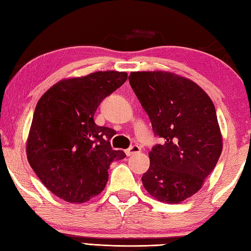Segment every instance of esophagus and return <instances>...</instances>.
<instances>
[{
  "label": "esophagus",
  "instance_id": "34e87169",
  "mask_svg": "<svg viewBox=\"0 0 251 251\" xmlns=\"http://www.w3.org/2000/svg\"><path fill=\"white\" fill-rule=\"evenodd\" d=\"M140 151H141V148L138 145H134L127 149V150H125V153L127 156H130V155H134V154H136V153H139Z\"/></svg>",
  "mask_w": 251,
  "mask_h": 251
}]
</instances>
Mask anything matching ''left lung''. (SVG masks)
<instances>
[{
  "label": "left lung",
  "mask_w": 251,
  "mask_h": 251,
  "mask_svg": "<svg viewBox=\"0 0 251 251\" xmlns=\"http://www.w3.org/2000/svg\"><path fill=\"white\" fill-rule=\"evenodd\" d=\"M128 79L163 140L149 153L142 183L156 200L178 204L200 191L220 157L215 105L199 85L173 73L131 72Z\"/></svg>",
  "instance_id": "left-lung-1"
}]
</instances>
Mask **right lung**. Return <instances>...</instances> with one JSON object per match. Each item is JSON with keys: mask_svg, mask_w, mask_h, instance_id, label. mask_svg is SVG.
<instances>
[{"mask_svg": "<svg viewBox=\"0 0 251 251\" xmlns=\"http://www.w3.org/2000/svg\"><path fill=\"white\" fill-rule=\"evenodd\" d=\"M126 79L127 73L116 71L63 79L39 100L26 156L52 194L73 204L89 201L104 189L110 164L126 156L111 147L115 130L94 121L102 100Z\"/></svg>", "mask_w": 251, "mask_h": 251, "instance_id": "add662e5", "label": "right lung"}]
</instances>
